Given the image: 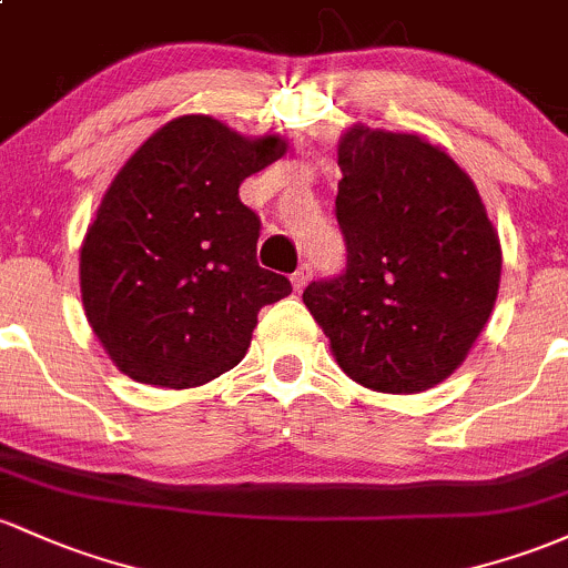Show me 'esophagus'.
I'll return each mask as SVG.
<instances>
[{"instance_id": "34e87169", "label": "esophagus", "mask_w": 568, "mask_h": 568, "mask_svg": "<svg viewBox=\"0 0 568 568\" xmlns=\"http://www.w3.org/2000/svg\"><path fill=\"white\" fill-rule=\"evenodd\" d=\"M311 276H314V271H311V265L306 262V265H301L295 273H292V286H295L297 292L306 290V284L311 282Z\"/></svg>"}]
</instances>
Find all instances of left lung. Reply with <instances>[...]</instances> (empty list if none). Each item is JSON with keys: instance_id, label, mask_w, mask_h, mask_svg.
Segmentation results:
<instances>
[{"instance_id": "left-lung-1", "label": "left lung", "mask_w": 568, "mask_h": 568, "mask_svg": "<svg viewBox=\"0 0 568 568\" xmlns=\"http://www.w3.org/2000/svg\"><path fill=\"white\" fill-rule=\"evenodd\" d=\"M335 216L346 273L303 303L349 379L412 395L463 365L501 284V241L471 175L417 132L352 124Z\"/></svg>"}]
</instances>
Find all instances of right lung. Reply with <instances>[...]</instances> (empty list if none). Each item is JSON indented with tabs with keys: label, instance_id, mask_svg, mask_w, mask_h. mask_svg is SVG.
Here are the masks:
<instances>
[{
	"label": "right lung",
	"instance_id": "obj_1",
	"mask_svg": "<svg viewBox=\"0 0 568 568\" xmlns=\"http://www.w3.org/2000/svg\"><path fill=\"white\" fill-rule=\"evenodd\" d=\"M286 154L213 115H179L124 162L81 243L87 320L115 368L186 389L235 368L257 314L292 292L257 262L260 219L237 186Z\"/></svg>",
	"mask_w": 568,
	"mask_h": 568
}]
</instances>
